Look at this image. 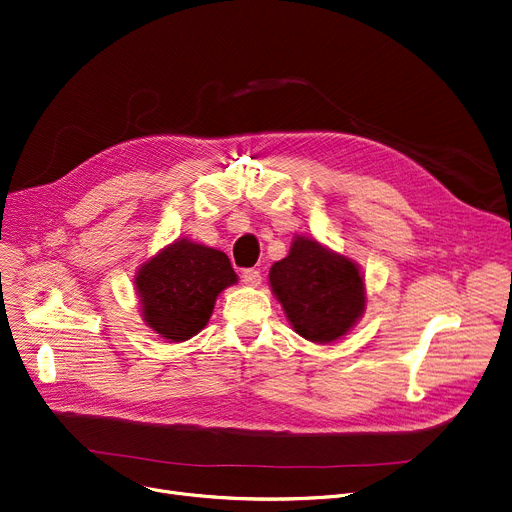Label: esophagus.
Listing matches in <instances>:
<instances>
[{"label":"esophagus","instance_id":"34e87169","mask_svg":"<svg viewBox=\"0 0 512 512\" xmlns=\"http://www.w3.org/2000/svg\"><path fill=\"white\" fill-rule=\"evenodd\" d=\"M242 281H244V285H248V287H258V285L262 283V274H260V270H256V268H246V270L242 272Z\"/></svg>","mask_w":512,"mask_h":512}]
</instances>
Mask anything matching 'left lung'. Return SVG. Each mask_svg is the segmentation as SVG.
<instances>
[{
    "mask_svg": "<svg viewBox=\"0 0 512 512\" xmlns=\"http://www.w3.org/2000/svg\"><path fill=\"white\" fill-rule=\"evenodd\" d=\"M268 283L293 330L316 344L346 336L367 307L359 264L307 235H295L289 254L270 266Z\"/></svg>",
    "mask_w": 512,
    "mask_h": 512,
    "instance_id": "8db88e82",
    "label": "left lung"
}]
</instances>
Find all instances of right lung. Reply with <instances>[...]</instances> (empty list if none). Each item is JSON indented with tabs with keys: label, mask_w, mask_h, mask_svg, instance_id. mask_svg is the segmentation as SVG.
<instances>
[{
	"label": "right lung",
	"mask_w": 512,
	"mask_h": 512,
	"mask_svg": "<svg viewBox=\"0 0 512 512\" xmlns=\"http://www.w3.org/2000/svg\"><path fill=\"white\" fill-rule=\"evenodd\" d=\"M238 283L225 252L176 240L137 268L135 289L147 328L168 342L199 334L219 293Z\"/></svg>",
	"instance_id": "right-lung-1"
}]
</instances>
